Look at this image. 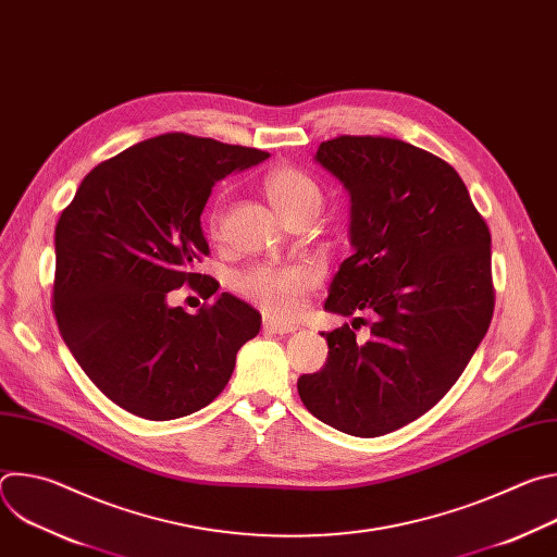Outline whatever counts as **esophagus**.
I'll use <instances>...</instances> for the list:
<instances>
[{"label":"esophagus","mask_w":557,"mask_h":557,"mask_svg":"<svg viewBox=\"0 0 557 557\" xmlns=\"http://www.w3.org/2000/svg\"><path fill=\"white\" fill-rule=\"evenodd\" d=\"M264 333H273V335H288V333H295L297 326H290V324H282V322H273V320H264Z\"/></svg>","instance_id":"esophagus-1"}]
</instances>
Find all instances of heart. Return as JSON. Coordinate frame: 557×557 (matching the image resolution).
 <instances>
[{"label": "heart", "instance_id": "1", "mask_svg": "<svg viewBox=\"0 0 557 557\" xmlns=\"http://www.w3.org/2000/svg\"><path fill=\"white\" fill-rule=\"evenodd\" d=\"M264 191L284 218V222L304 215L317 213L324 202L322 187L306 172L280 165L264 176ZM209 226L215 233L220 226V205L209 209ZM317 275L308 267H253L249 271L237 273L233 277V288L256 304L262 312L275 320H288L301 308L304 297L314 286Z\"/></svg>", "mask_w": 557, "mask_h": 557}]
</instances>
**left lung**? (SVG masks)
<instances>
[{"mask_svg": "<svg viewBox=\"0 0 557 557\" xmlns=\"http://www.w3.org/2000/svg\"><path fill=\"white\" fill-rule=\"evenodd\" d=\"M314 161L350 194L355 249L324 308L372 322L363 344L348 324L322 333L329 361L297 392L312 417L372 438L434 408L481 346L494 314L492 235L456 170L410 143L337 136Z\"/></svg>", "mask_w": 557, "mask_h": 557, "instance_id": "8db88e82", "label": "left lung"}]
</instances>
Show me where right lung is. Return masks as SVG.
Returning a JSON list of instances; mask_svg holds the SVG:
<instances>
[{
    "label": "right lung",
    "instance_id": "add662e5",
    "mask_svg": "<svg viewBox=\"0 0 557 557\" xmlns=\"http://www.w3.org/2000/svg\"><path fill=\"white\" fill-rule=\"evenodd\" d=\"M269 153L189 134L147 138L97 165L54 228L59 333L76 363L119 408L172 421L209 406L262 314L228 293L185 312L168 301L189 284L209 299L213 277L191 273L209 253L200 226L211 187Z\"/></svg>",
    "mask_w": 557,
    "mask_h": 557
}]
</instances>
